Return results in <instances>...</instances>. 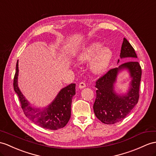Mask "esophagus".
Instances as JSON below:
<instances>
[{"mask_svg": "<svg viewBox=\"0 0 156 156\" xmlns=\"http://www.w3.org/2000/svg\"><path fill=\"white\" fill-rule=\"evenodd\" d=\"M85 87H86V84L84 82H81L80 83H79V89H83V88H85Z\"/></svg>", "mask_w": 156, "mask_h": 156, "instance_id": "esophagus-1", "label": "esophagus"}]
</instances>
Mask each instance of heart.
<instances>
[{
  "label": "heart",
  "instance_id": "b5f03b06",
  "mask_svg": "<svg viewBox=\"0 0 156 156\" xmlns=\"http://www.w3.org/2000/svg\"><path fill=\"white\" fill-rule=\"evenodd\" d=\"M101 42H94L83 49L77 55L80 62L94 59L90 63V69L94 74H101L107 70L112 58V51L109 48H103Z\"/></svg>",
  "mask_w": 156,
  "mask_h": 156
}]
</instances>
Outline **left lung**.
<instances>
[{"instance_id":"obj_1","label":"left lung","mask_w":156,"mask_h":156,"mask_svg":"<svg viewBox=\"0 0 156 156\" xmlns=\"http://www.w3.org/2000/svg\"><path fill=\"white\" fill-rule=\"evenodd\" d=\"M120 58H137L134 49L125 38L121 47ZM119 62V60H118ZM127 69L132 79L130 89L125 95L117 94L113 85L120 71ZM142 69L138 62L124 63L119 67L110 69L96 81V99L93 105L94 115L102 122L113 124L122 120L131 112L139 99V89Z\"/></svg>"}]
</instances>
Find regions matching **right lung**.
I'll return each instance as SVG.
<instances>
[{
	"instance_id": "obj_1",
	"label": "right lung",
	"mask_w": 156,
	"mask_h": 156,
	"mask_svg": "<svg viewBox=\"0 0 156 156\" xmlns=\"http://www.w3.org/2000/svg\"><path fill=\"white\" fill-rule=\"evenodd\" d=\"M18 61L14 77V89L20 101L25 116L36 125L48 130H58L69 122L72 98L75 94V84L71 83L61 90L51 104L44 109L32 107L18 86Z\"/></svg>"
}]
</instances>
